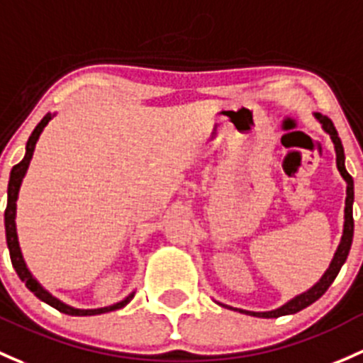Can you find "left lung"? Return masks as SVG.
<instances>
[{"label":"left lung","mask_w":363,"mask_h":363,"mask_svg":"<svg viewBox=\"0 0 363 363\" xmlns=\"http://www.w3.org/2000/svg\"><path fill=\"white\" fill-rule=\"evenodd\" d=\"M315 118L316 120L322 123V128L325 130L327 133L330 135V139H333L334 143V147H335V163H337V170L341 172L342 179L346 181V184H348V188H346V207H345V230H342V238H341V243H339L337 250H335L334 254V259L333 262H330L329 269H327L325 274H323L322 278H320L318 284H315L310 291L303 292L301 296L294 297L292 301H289L287 304H284V306H280L278 310H273V311H264V313H255V311H245V310H236V308H231V306H226L230 308V310H236L240 313H247V315H252V316H259V318H278V316H284V315H294V313L304 310V308H308L310 304L315 303L316 299H320V297L325 294L327 289L333 285V281L335 280V277H337L339 269H341V266L345 264L346 257H348V252L352 249V242H353V228H354V223H353V198H354V193H353V177L348 174V170H346L345 167V150H342V143L341 139H339L337 135V130H335L334 123L329 120L327 116H322L320 113H315ZM224 306V304H223Z\"/></svg>","instance_id":"8db88e82"}]
</instances>
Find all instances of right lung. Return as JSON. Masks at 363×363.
Here are the masks:
<instances>
[{"label": "right lung", "mask_w": 363, "mask_h": 363, "mask_svg": "<svg viewBox=\"0 0 363 363\" xmlns=\"http://www.w3.org/2000/svg\"><path fill=\"white\" fill-rule=\"evenodd\" d=\"M50 120H52V114L48 113L47 116H45L43 120H41L40 123L36 125V128H34L33 133H30V137L28 140V146H26L24 160H22L21 163H17V165L11 169V174H10L9 203H6V211H5V231H6V245H9V250H10L11 264H13V268H15V272H17L18 278H21L22 281H26V287H28L29 291L38 297V299H41L43 303L50 304L52 308H55V310H59L60 313H66V315H72V316H90V315H101V313L120 310V308H123L125 304L130 303L133 294H130L128 297H125L121 303H116V304H113V306H108V308H99V310H76V308H71V306H67V304L60 303L59 299H55L52 294H48L43 287H41L40 284H38L36 280H34L33 274L29 273L28 266H26L24 259H22L21 247H18L17 230H15V208H17V203H15V201H17L18 189H21V184H22V179H24L26 170H28V167H29L30 158H33L34 146H36V143H38V137H40V133L43 132V128L47 127V123Z\"/></svg>", "instance_id": "add662e5"}]
</instances>
